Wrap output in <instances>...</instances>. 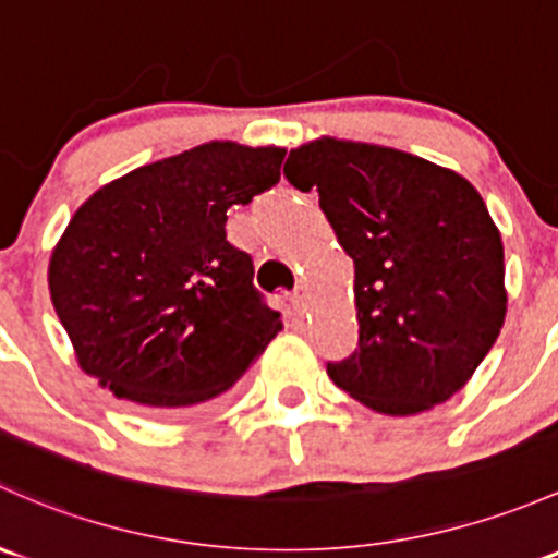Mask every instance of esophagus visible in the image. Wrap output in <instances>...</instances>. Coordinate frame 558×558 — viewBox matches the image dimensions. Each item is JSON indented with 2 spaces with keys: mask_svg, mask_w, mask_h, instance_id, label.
<instances>
[{
  "mask_svg": "<svg viewBox=\"0 0 558 558\" xmlns=\"http://www.w3.org/2000/svg\"><path fill=\"white\" fill-rule=\"evenodd\" d=\"M289 302H291V307L296 310V313H304V307H307V299H304V286H296L294 294L289 296Z\"/></svg>",
  "mask_w": 558,
  "mask_h": 558,
  "instance_id": "obj_1",
  "label": "esophagus"
}]
</instances>
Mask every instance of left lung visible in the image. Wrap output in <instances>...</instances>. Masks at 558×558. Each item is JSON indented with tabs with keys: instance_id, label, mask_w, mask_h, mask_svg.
Here are the masks:
<instances>
[{
	"instance_id": "left-lung-1",
	"label": "left lung",
	"mask_w": 558,
	"mask_h": 558,
	"mask_svg": "<svg viewBox=\"0 0 558 558\" xmlns=\"http://www.w3.org/2000/svg\"><path fill=\"white\" fill-rule=\"evenodd\" d=\"M315 186L355 264L357 350L326 363L374 412L407 417L471 379L506 320L502 240L471 181L387 146L320 138L283 168Z\"/></svg>"
}]
</instances>
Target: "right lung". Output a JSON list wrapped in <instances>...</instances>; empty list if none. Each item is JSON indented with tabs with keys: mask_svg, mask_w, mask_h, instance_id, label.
I'll use <instances>...</instances> for the list:
<instances>
[{
	"mask_svg": "<svg viewBox=\"0 0 558 558\" xmlns=\"http://www.w3.org/2000/svg\"><path fill=\"white\" fill-rule=\"evenodd\" d=\"M283 149L210 141L101 186L50 259L80 366L162 417L214 409L283 328L227 240V208L280 181Z\"/></svg>",
	"mask_w": 558,
	"mask_h": 558,
	"instance_id": "obj_1",
	"label": "right lung"
}]
</instances>
